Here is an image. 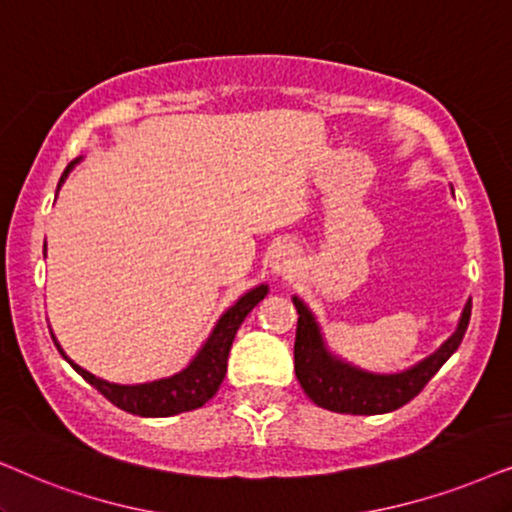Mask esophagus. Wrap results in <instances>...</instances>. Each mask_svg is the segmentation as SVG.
<instances>
[{
  "mask_svg": "<svg viewBox=\"0 0 512 512\" xmlns=\"http://www.w3.org/2000/svg\"><path fill=\"white\" fill-rule=\"evenodd\" d=\"M297 264V255L295 250H290L283 245V248H278L274 252V257H271V271L274 274H288V271H293V267Z\"/></svg>",
  "mask_w": 512,
  "mask_h": 512,
  "instance_id": "esophagus-1",
  "label": "esophagus"
}]
</instances>
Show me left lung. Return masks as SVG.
Returning <instances> with one entry per match:
<instances>
[{
	"mask_svg": "<svg viewBox=\"0 0 512 512\" xmlns=\"http://www.w3.org/2000/svg\"><path fill=\"white\" fill-rule=\"evenodd\" d=\"M293 304L297 309L295 375L304 394L321 409L352 413V416H375V413L397 411L404 404H409L413 397H418L423 387L435 378L439 368L446 364V359L461 345L472 312V302H468L463 309L461 323H458V331L418 366L397 375H373L333 359L323 349L319 326H316L312 312L297 297H293Z\"/></svg>",
	"mask_w": 512,
	"mask_h": 512,
	"instance_id": "obj_1",
	"label": "left lung"
}]
</instances>
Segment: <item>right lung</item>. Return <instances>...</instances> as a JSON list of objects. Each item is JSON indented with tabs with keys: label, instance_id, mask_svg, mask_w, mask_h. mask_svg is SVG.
<instances>
[{
	"label": "right lung",
	"instance_id": "1",
	"mask_svg": "<svg viewBox=\"0 0 512 512\" xmlns=\"http://www.w3.org/2000/svg\"><path fill=\"white\" fill-rule=\"evenodd\" d=\"M75 163L77 158L66 167L61 181L68 177L70 167ZM61 181H58V186H61ZM44 250H47V245H44ZM267 290H269L267 286H260L250 290V293H245L241 300H238L234 307L219 319L215 331H212L208 342H205V347L198 352V357L193 359L181 373L165 380H155V383H146V385L106 383V380L96 378V375L73 364V361L63 354V349L58 347L54 335H51V338H54V345L58 347V352L63 354V359H68V364L73 366L89 385H94L103 397L111 401V404L118 406V409L134 413V416H144V418H165V416H174V413L200 409L205 401L215 397V392L219 390V385H222L224 380L226 359H229L231 342L236 338V331L241 328L245 316L252 312V307H255L260 300H264Z\"/></svg>",
	"mask_w": 512,
	"mask_h": 512
}]
</instances>
